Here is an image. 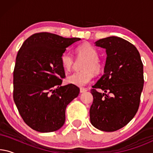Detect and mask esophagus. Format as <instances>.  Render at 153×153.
<instances>
[{
    "label": "esophagus",
    "instance_id": "1",
    "mask_svg": "<svg viewBox=\"0 0 153 153\" xmlns=\"http://www.w3.org/2000/svg\"><path fill=\"white\" fill-rule=\"evenodd\" d=\"M87 91V89L86 88H80V93H85V92Z\"/></svg>",
    "mask_w": 153,
    "mask_h": 153
}]
</instances>
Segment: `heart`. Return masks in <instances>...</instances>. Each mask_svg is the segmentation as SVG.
I'll list each match as a JSON object with an SVG mask.
<instances>
[{"label": "heart", "instance_id": "obj_1", "mask_svg": "<svg viewBox=\"0 0 153 153\" xmlns=\"http://www.w3.org/2000/svg\"><path fill=\"white\" fill-rule=\"evenodd\" d=\"M79 58H85L83 65V71L76 72L67 77L68 83L76 86H84L91 81L93 74H99L102 72L103 65L98 58V52L90 44H83L76 49ZM62 68L65 71H70L74 65V58L70 52H65L60 57Z\"/></svg>", "mask_w": 153, "mask_h": 153}]
</instances>
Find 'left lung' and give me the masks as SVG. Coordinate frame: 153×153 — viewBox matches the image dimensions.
<instances>
[{"mask_svg":"<svg viewBox=\"0 0 153 153\" xmlns=\"http://www.w3.org/2000/svg\"><path fill=\"white\" fill-rule=\"evenodd\" d=\"M95 45L106 49L104 74L93 85L90 120L95 128L114 131L137 114L143 88V65L137 48L121 37L100 39ZM102 89L100 93L97 89Z\"/></svg>","mask_w":153,"mask_h":153,"instance_id":"obj_1","label":"left lung"}]
</instances>
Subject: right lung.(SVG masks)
Returning <instances> with one entry per match:
<instances>
[{"mask_svg":"<svg viewBox=\"0 0 153 153\" xmlns=\"http://www.w3.org/2000/svg\"><path fill=\"white\" fill-rule=\"evenodd\" d=\"M80 39L35 33L19 50L13 72L14 101L24 122L35 131L59 129L65 120L67 106L79 95L76 85H60L65 76L60 57Z\"/></svg>","mask_w":153,"mask_h":153,"instance_id":"right-lung-1","label":"right lung"}]
</instances>
